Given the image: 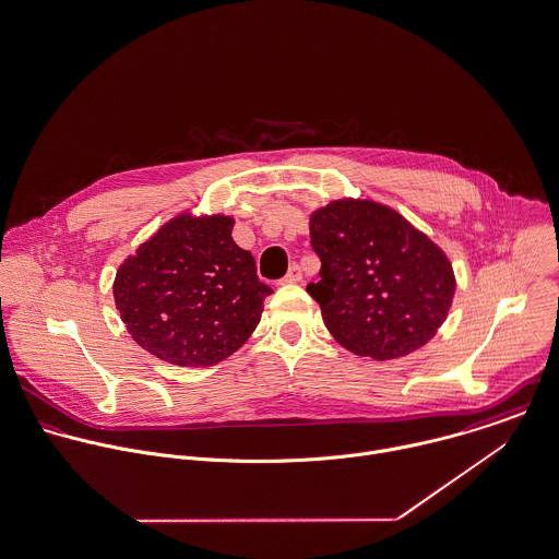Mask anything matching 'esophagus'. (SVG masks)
Masks as SVG:
<instances>
[{
  "instance_id": "obj_1",
  "label": "esophagus",
  "mask_w": 559,
  "mask_h": 559,
  "mask_svg": "<svg viewBox=\"0 0 559 559\" xmlns=\"http://www.w3.org/2000/svg\"><path fill=\"white\" fill-rule=\"evenodd\" d=\"M300 281H302V270H300L298 265H292L289 272L285 274L283 283H285V285H294V283H300Z\"/></svg>"
}]
</instances>
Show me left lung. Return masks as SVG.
Instances as JSON below:
<instances>
[{
  "instance_id": "1",
  "label": "left lung",
  "mask_w": 559,
  "mask_h": 559,
  "mask_svg": "<svg viewBox=\"0 0 559 559\" xmlns=\"http://www.w3.org/2000/svg\"><path fill=\"white\" fill-rule=\"evenodd\" d=\"M322 261L307 292L345 349L393 360L443 326L455 294L445 250L400 212L371 199H336L309 221Z\"/></svg>"
}]
</instances>
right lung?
<instances>
[{
	"mask_svg": "<svg viewBox=\"0 0 559 559\" xmlns=\"http://www.w3.org/2000/svg\"><path fill=\"white\" fill-rule=\"evenodd\" d=\"M224 214H177L157 228L114 278V302L131 338L170 365L210 367L257 329L272 294L254 257Z\"/></svg>",
	"mask_w": 559,
	"mask_h": 559,
	"instance_id": "1",
	"label": "right lung"
}]
</instances>
